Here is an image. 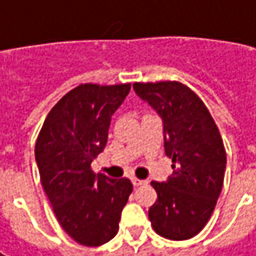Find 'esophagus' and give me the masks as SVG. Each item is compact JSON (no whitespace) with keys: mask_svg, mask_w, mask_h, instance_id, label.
Listing matches in <instances>:
<instances>
[{"mask_svg":"<svg viewBox=\"0 0 256 256\" xmlns=\"http://www.w3.org/2000/svg\"><path fill=\"white\" fill-rule=\"evenodd\" d=\"M132 182H133V186L134 187H139V186H143L146 181H143V180H139V178H132Z\"/></svg>","mask_w":256,"mask_h":256,"instance_id":"esophagus-1","label":"esophagus"}]
</instances>
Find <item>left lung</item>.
Segmentation results:
<instances>
[{
    "label": "left lung",
    "instance_id": "1",
    "mask_svg": "<svg viewBox=\"0 0 256 256\" xmlns=\"http://www.w3.org/2000/svg\"><path fill=\"white\" fill-rule=\"evenodd\" d=\"M133 90L160 116L165 154L172 159L168 181L150 182L158 200L149 220L162 238L186 240L203 230L223 187L226 150L220 132L202 98L184 84L134 82Z\"/></svg>",
    "mask_w": 256,
    "mask_h": 256
}]
</instances>
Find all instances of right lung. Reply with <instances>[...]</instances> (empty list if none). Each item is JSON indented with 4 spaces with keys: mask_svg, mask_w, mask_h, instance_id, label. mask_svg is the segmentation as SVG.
Instances as JSON below:
<instances>
[{
    "mask_svg": "<svg viewBox=\"0 0 256 256\" xmlns=\"http://www.w3.org/2000/svg\"><path fill=\"white\" fill-rule=\"evenodd\" d=\"M130 84H81L49 112L34 155L40 181L64 230L84 246H100L118 232L133 186L128 178L96 174L92 160L106 148L114 112Z\"/></svg>",
    "mask_w": 256,
    "mask_h": 256,
    "instance_id": "right-lung-1",
    "label": "right lung"
}]
</instances>
